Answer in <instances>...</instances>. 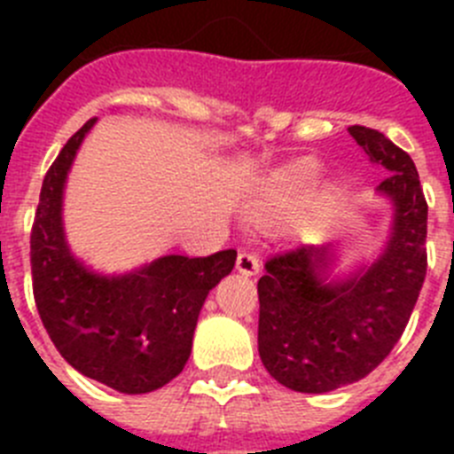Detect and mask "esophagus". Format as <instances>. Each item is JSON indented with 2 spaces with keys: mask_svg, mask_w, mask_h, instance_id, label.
<instances>
[{
  "mask_svg": "<svg viewBox=\"0 0 454 454\" xmlns=\"http://www.w3.org/2000/svg\"><path fill=\"white\" fill-rule=\"evenodd\" d=\"M259 268H262V262H259V256L254 252H239V256H236V270L243 272V275H256Z\"/></svg>",
  "mask_w": 454,
  "mask_h": 454,
  "instance_id": "34e87169",
  "label": "esophagus"
}]
</instances>
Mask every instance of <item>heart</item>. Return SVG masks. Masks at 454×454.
<instances>
[{
    "mask_svg": "<svg viewBox=\"0 0 454 454\" xmlns=\"http://www.w3.org/2000/svg\"><path fill=\"white\" fill-rule=\"evenodd\" d=\"M320 179V163L314 159H300L272 177V192L284 202L298 204L314 191Z\"/></svg>",
    "mask_w": 454,
    "mask_h": 454,
    "instance_id": "heart-1",
    "label": "heart"
}]
</instances>
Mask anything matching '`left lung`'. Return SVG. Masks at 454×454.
Instances as JSON below:
<instances>
[{"label":"left lung","mask_w":454,"mask_h":454,"mask_svg":"<svg viewBox=\"0 0 454 454\" xmlns=\"http://www.w3.org/2000/svg\"><path fill=\"white\" fill-rule=\"evenodd\" d=\"M371 163L388 172L377 192L391 200L384 252L350 275L332 272L327 246L270 256L259 279V356L277 382L327 393L375 371L403 336L427 270V202L411 156L377 129L348 127Z\"/></svg>","instance_id":"8db88e82"}]
</instances>
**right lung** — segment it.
I'll return each instance as SVG.
<instances>
[{
	"label": "right lung",
	"instance_id": "1",
	"mask_svg": "<svg viewBox=\"0 0 454 454\" xmlns=\"http://www.w3.org/2000/svg\"><path fill=\"white\" fill-rule=\"evenodd\" d=\"M92 124L95 118L67 140L43 179L31 230L35 307L72 368L120 393H150L184 371L200 309L231 272L236 250L168 254L122 275L79 262L63 231V188Z\"/></svg>",
	"mask_w": 454,
	"mask_h": 454
}]
</instances>
